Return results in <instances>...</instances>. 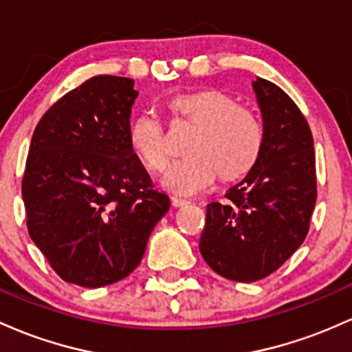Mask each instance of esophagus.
I'll list each match as a JSON object with an SVG mask.
<instances>
[{"mask_svg": "<svg viewBox=\"0 0 352 352\" xmlns=\"http://www.w3.org/2000/svg\"><path fill=\"white\" fill-rule=\"evenodd\" d=\"M171 203H173V206H175V208H183V206H188L191 201L184 199V197H179V196H173Z\"/></svg>", "mask_w": 352, "mask_h": 352, "instance_id": "34e87169", "label": "esophagus"}]
</instances>
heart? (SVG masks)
<instances>
[{"label": "heart", "mask_w": 352, "mask_h": 352, "mask_svg": "<svg viewBox=\"0 0 352 352\" xmlns=\"http://www.w3.org/2000/svg\"><path fill=\"white\" fill-rule=\"evenodd\" d=\"M173 123L188 124L196 134L186 148L188 157L168 169L164 188L177 195H196L219 176L236 183L254 169L264 146V126L258 114L239 106L229 94L203 89L169 98ZM129 148L148 171L160 173L168 166V136L160 118L143 113L128 131Z\"/></svg>", "instance_id": "b5f03b06"}]
</instances>
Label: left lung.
Returning a JSON list of instances; mask_svg holds the SVG:
<instances>
[{"label": "left lung", "instance_id": "1", "mask_svg": "<svg viewBox=\"0 0 352 352\" xmlns=\"http://www.w3.org/2000/svg\"><path fill=\"white\" fill-rule=\"evenodd\" d=\"M252 89L263 114L261 157L226 203L208 204L199 241L209 267L239 283L266 278L301 246L318 197L314 141L301 109L263 78Z\"/></svg>", "mask_w": 352, "mask_h": 352}]
</instances>
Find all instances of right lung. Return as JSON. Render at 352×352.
<instances>
[{
  "instance_id": "obj_1",
  "label": "right lung",
  "mask_w": 352,
  "mask_h": 352,
  "mask_svg": "<svg viewBox=\"0 0 352 352\" xmlns=\"http://www.w3.org/2000/svg\"><path fill=\"white\" fill-rule=\"evenodd\" d=\"M133 88L131 78H89L43 114L31 138L21 183L28 232L66 283L102 287L131 274L169 209L129 148Z\"/></svg>"
}]
</instances>
